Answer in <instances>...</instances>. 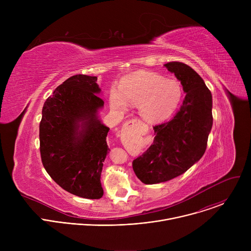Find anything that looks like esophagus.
<instances>
[{
    "mask_svg": "<svg viewBox=\"0 0 251 251\" xmlns=\"http://www.w3.org/2000/svg\"><path fill=\"white\" fill-rule=\"evenodd\" d=\"M124 126H125V128L135 127V128H138V129H144V127H146L145 124L139 119H131V120L127 121Z\"/></svg>",
    "mask_w": 251,
    "mask_h": 251,
    "instance_id": "1",
    "label": "esophagus"
}]
</instances>
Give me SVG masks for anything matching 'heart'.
<instances>
[{"mask_svg": "<svg viewBox=\"0 0 251 251\" xmlns=\"http://www.w3.org/2000/svg\"><path fill=\"white\" fill-rule=\"evenodd\" d=\"M183 96V85L176 78H166L152 71H139L125 77L119 89L111 88L109 102L112 109L118 112L128 110L130 104L138 105L143 119L159 123L175 114Z\"/></svg>", "mask_w": 251, "mask_h": 251, "instance_id": "1", "label": "heart"}]
</instances>
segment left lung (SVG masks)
<instances>
[{"label":"left lung","mask_w":251,"mask_h":251,"mask_svg":"<svg viewBox=\"0 0 251 251\" xmlns=\"http://www.w3.org/2000/svg\"><path fill=\"white\" fill-rule=\"evenodd\" d=\"M164 65L181 81L186 96L172 120L154 127L153 144L132 163L136 176L146 185L164 183L187 172L204 154L212 127V97L202 78L183 62Z\"/></svg>","instance_id":"1"}]
</instances>
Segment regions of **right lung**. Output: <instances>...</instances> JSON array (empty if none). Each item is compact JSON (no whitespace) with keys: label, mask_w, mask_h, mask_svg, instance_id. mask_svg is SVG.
Returning <instances> with one entry per match:
<instances>
[{"label":"right lung","mask_w":251,"mask_h":251,"mask_svg":"<svg viewBox=\"0 0 251 251\" xmlns=\"http://www.w3.org/2000/svg\"><path fill=\"white\" fill-rule=\"evenodd\" d=\"M96 76L77 75L57 86L44 104L40 123L43 165L66 192L102 198L101 172L108 154L109 128L99 119L104 101Z\"/></svg>","instance_id":"obj_1"}]
</instances>
